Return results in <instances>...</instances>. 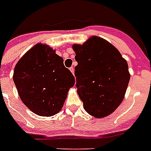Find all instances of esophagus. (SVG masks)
<instances>
[{"instance_id": "obj_1", "label": "esophagus", "mask_w": 151, "mask_h": 151, "mask_svg": "<svg viewBox=\"0 0 151 151\" xmlns=\"http://www.w3.org/2000/svg\"><path fill=\"white\" fill-rule=\"evenodd\" d=\"M70 70L71 71V73L74 75V72H75V69H74V67H70Z\"/></svg>"}]
</instances>
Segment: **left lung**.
<instances>
[{"label":"left lung","mask_w":151,"mask_h":151,"mask_svg":"<svg viewBox=\"0 0 151 151\" xmlns=\"http://www.w3.org/2000/svg\"><path fill=\"white\" fill-rule=\"evenodd\" d=\"M76 88L84 110L96 118L111 115L120 105L130 74L127 61L106 40L92 36L83 45H73Z\"/></svg>","instance_id":"8db88e82"}]
</instances>
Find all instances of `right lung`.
Segmentation results:
<instances>
[{"instance_id": "1", "label": "right lung", "mask_w": 151, "mask_h": 151, "mask_svg": "<svg viewBox=\"0 0 151 151\" xmlns=\"http://www.w3.org/2000/svg\"><path fill=\"white\" fill-rule=\"evenodd\" d=\"M13 80L27 107L40 116L56 115L63 108L75 77L63 58L46 45L37 44L16 64Z\"/></svg>"}]
</instances>
